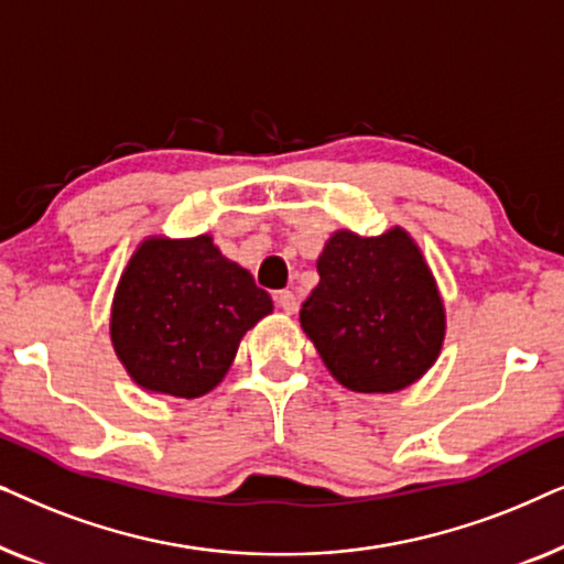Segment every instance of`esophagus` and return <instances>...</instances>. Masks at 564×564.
Masks as SVG:
<instances>
[{"mask_svg": "<svg viewBox=\"0 0 564 564\" xmlns=\"http://www.w3.org/2000/svg\"><path fill=\"white\" fill-rule=\"evenodd\" d=\"M274 303H276V307H280L282 313H288V315H292V313L297 311V297L292 295L290 290L276 292V295H274Z\"/></svg>", "mask_w": 564, "mask_h": 564, "instance_id": "esophagus-1", "label": "esophagus"}]
</instances>
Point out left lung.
<instances>
[{
    "mask_svg": "<svg viewBox=\"0 0 564 564\" xmlns=\"http://www.w3.org/2000/svg\"><path fill=\"white\" fill-rule=\"evenodd\" d=\"M318 276L300 326L344 388L395 392L434 365L444 305L405 230L375 238L338 230L321 253Z\"/></svg>",
    "mask_w": 564,
    "mask_h": 564,
    "instance_id": "left-lung-1",
    "label": "left lung"
}]
</instances>
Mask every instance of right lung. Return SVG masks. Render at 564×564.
<instances>
[{
  "label": "right lung",
  "mask_w": 564,
  "mask_h": 564,
  "mask_svg": "<svg viewBox=\"0 0 564 564\" xmlns=\"http://www.w3.org/2000/svg\"><path fill=\"white\" fill-rule=\"evenodd\" d=\"M267 313L272 297L220 257L210 236L151 238L122 274L110 334L141 388L199 398L226 377L243 334Z\"/></svg>",
  "instance_id": "right-lung-1"
}]
</instances>
